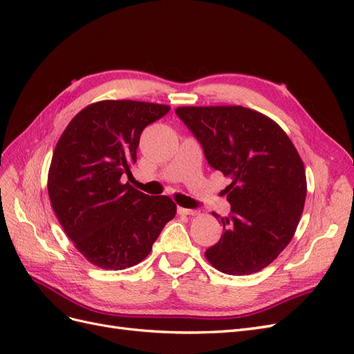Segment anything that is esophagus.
<instances>
[{
    "mask_svg": "<svg viewBox=\"0 0 354 354\" xmlns=\"http://www.w3.org/2000/svg\"><path fill=\"white\" fill-rule=\"evenodd\" d=\"M177 211H178L180 216H195V214H196L195 209H187V208H181V207H178Z\"/></svg>",
    "mask_w": 354,
    "mask_h": 354,
    "instance_id": "34e87169",
    "label": "esophagus"
}]
</instances>
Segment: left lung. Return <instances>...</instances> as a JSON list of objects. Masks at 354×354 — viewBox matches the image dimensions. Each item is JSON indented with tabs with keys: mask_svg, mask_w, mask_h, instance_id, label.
Returning <instances> with one entry per match:
<instances>
[{
	"mask_svg": "<svg viewBox=\"0 0 354 354\" xmlns=\"http://www.w3.org/2000/svg\"><path fill=\"white\" fill-rule=\"evenodd\" d=\"M176 113L208 164L230 178L223 192L232 209L205 259L226 274L263 270L291 242L304 209L306 169L294 143L279 124L243 106H181Z\"/></svg>",
	"mask_w": 354,
	"mask_h": 354,
	"instance_id": "1",
	"label": "left lung"
}]
</instances>
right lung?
Wrapping results in <instances>:
<instances>
[{
    "label": "right lung",
    "instance_id": "1",
    "mask_svg": "<svg viewBox=\"0 0 354 354\" xmlns=\"http://www.w3.org/2000/svg\"><path fill=\"white\" fill-rule=\"evenodd\" d=\"M168 104L100 100L72 118L53 152L47 189L60 226L84 259L104 270L143 261L177 205L122 183L145 128Z\"/></svg>",
    "mask_w": 354,
    "mask_h": 354
}]
</instances>
